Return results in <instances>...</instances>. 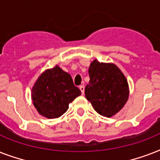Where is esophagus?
Returning <instances> with one entry per match:
<instances>
[{
  "mask_svg": "<svg viewBox=\"0 0 160 160\" xmlns=\"http://www.w3.org/2000/svg\"><path fill=\"white\" fill-rule=\"evenodd\" d=\"M80 90L81 91V93H82V95H84V93H85V86L84 85H80Z\"/></svg>",
  "mask_w": 160,
  "mask_h": 160,
  "instance_id": "obj_1",
  "label": "esophagus"
}]
</instances>
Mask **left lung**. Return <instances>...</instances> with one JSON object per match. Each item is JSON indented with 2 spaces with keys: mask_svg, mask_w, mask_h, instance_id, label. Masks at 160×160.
I'll return each instance as SVG.
<instances>
[{
  "mask_svg": "<svg viewBox=\"0 0 160 160\" xmlns=\"http://www.w3.org/2000/svg\"><path fill=\"white\" fill-rule=\"evenodd\" d=\"M89 75L90 81L85 89L86 99L103 116L116 114L129 99V84L124 74L113 63L95 59L90 63Z\"/></svg>",
  "mask_w": 160,
  "mask_h": 160,
  "instance_id": "left-lung-1",
  "label": "left lung"
}]
</instances>
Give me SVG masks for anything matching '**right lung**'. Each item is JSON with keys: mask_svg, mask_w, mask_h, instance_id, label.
Listing matches in <instances>:
<instances>
[{"mask_svg": "<svg viewBox=\"0 0 160 160\" xmlns=\"http://www.w3.org/2000/svg\"><path fill=\"white\" fill-rule=\"evenodd\" d=\"M81 95L70 74L55 65L41 74L31 90V100L36 110L48 119L59 118L69 109V104Z\"/></svg>", "mask_w": 160, "mask_h": 160, "instance_id": "obj_1", "label": "right lung"}]
</instances>
